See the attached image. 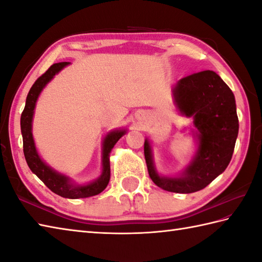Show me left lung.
<instances>
[{
    "label": "left lung",
    "mask_w": 262,
    "mask_h": 262,
    "mask_svg": "<svg viewBox=\"0 0 262 262\" xmlns=\"http://www.w3.org/2000/svg\"><path fill=\"white\" fill-rule=\"evenodd\" d=\"M172 99L178 114L193 119L191 132L196 150L177 176L158 172L148 138L144 142V156L148 175L157 186L188 194L208 186L229 165L238 134L236 103L232 90L212 70L179 79L172 89Z\"/></svg>",
    "instance_id": "obj_1"
}]
</instances>
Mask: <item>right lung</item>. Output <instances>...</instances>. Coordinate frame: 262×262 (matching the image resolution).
I'll return each mask as SVG.
<instances>
[{"label":"right lung","mask_w":262,"mask_h":262,"mask_svg":"<svg viewBox=\"0 0 262 262\" xmlns=\"http://www.w3.org/2000/svg\"><path fill=\"white\" fill-rule=\"evenodd\" d=\"M70 62H59L50 67L45 74L35 81L30 89L26 99V105L20 118V127H21L24 155L27 165L36 176L42 181L53 193L67 199H84L94 196L100 194L107 186L110 181V153L116 145V143L124 136L127 129H114L107 133L102 141V171L101 175L93 182L86 184H76L71 178L54 170L50 167L40 156L35 145L33 137V118L35 112L36 102L44 87L58 75L64 67Z\"/></svg>","instance_id":"1"}]
</instances>
